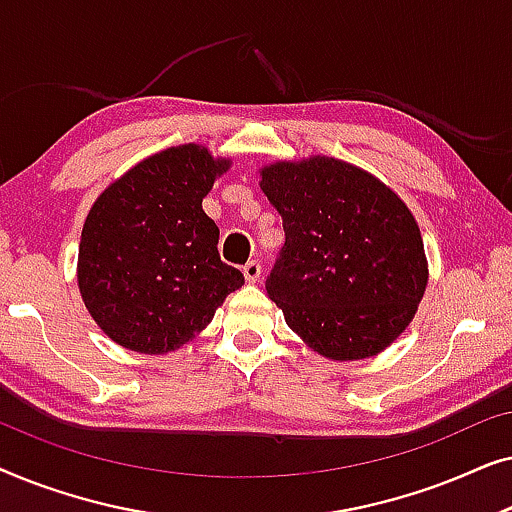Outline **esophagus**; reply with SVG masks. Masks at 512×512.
<instances>
[{"label":"esophagus","mask_w":512,"mask_h":512,"mask_svg":"<svg viewBox=\"0 0 512 512\" xmlns=\"http://www.w3.org/2000/svg\"><path fill=\"white\" fill-rule=\"evenodd\" d=\"M242 272L247 282H258V277H261V261H249L242 268Z\"/></svg>","instance_id":"34e87169"}]
</instances>
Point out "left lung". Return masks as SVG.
Returning a JSON list of instances; mask_svg holds the SVG:
<instances>
[{"label":"left lung","mask_w":512,"mask_h":512,"mask_svg":"<svg viewBox=\"0 0 512 512\" xmlns=\"http://www.w3.org/2000/svg\"><path fill=\"white\" fill-rule=\"evenodd\" d=\"M261 188L284 226L265 289L286 324L335 361L391 345L426 289L422 235L401 198L335 158L265 167Z\"/></svg>","instance_id":"1"}]
</instances>
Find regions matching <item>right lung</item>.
<instances>
[{
	"label": "right lung",
	"instance_id": "obj_1",
	"mask_svg": "<svg viewBox=\"0 0 512 512\" xmlns=\"http://www.w3.org/2000/svg\"><path fill=\"white\" fill-rule=\"evenodd\" d=\"M198 144L132 167L90 209L79 244V289L97 326L118 345L172 352L202 331L244 275L219 256V228L202 212L216 174Z\"/></svg>",
	"mask_w": 512,
	"mask_h": 512
}]
</instances>
